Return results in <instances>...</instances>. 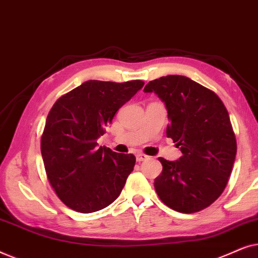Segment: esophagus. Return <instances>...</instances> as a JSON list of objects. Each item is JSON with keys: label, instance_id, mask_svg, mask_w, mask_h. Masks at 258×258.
I'll use <instances>...</instances> for the list:
<instances>
[{"label": "esophagus", "instance_id": "esophagus-1", "mask_svg": "<svg viewBox=\"0 0 258 258\" xmlns=\"http://www.w3.org/2000/svg\"><path fill=\"white\" fill-rule=\"evenodd\" d=\"M148 158H149V156H147V155H144V154H137L136 155V161L137 162L146 161V160H148Z\"/></svg>", "mask_w": 258, "mask_h": 258}]
</instances>
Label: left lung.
<instances>
[{
	"label": "left lung",
	"instance_id": "8db88e82",
	"mask_svg": "<svg viewBox=\"0 0 258 258\" xmlns=\"http://www.w3.org/2000/svg\"><path fill=\"white\" fill-rule=\"evenodd\" d=\"M143 91L155 93L165 104L167 137L183 154L176 161L158 158L163 165L154 183L158 197L178 213L206 209L223 192L237 151L223 102L214 91L181 75L150 81Z\"/></svg>",
	"mask_w": 258,
	"mask_h": 258
}]
</instances>
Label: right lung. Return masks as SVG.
Returning a JSON list of instances; mask_svg holds the SVG:
<instances>
[{"label": "right lung", "instance_id": "obj_1", "mask_svg": "<svg viewBox=\"0 0 258 258\" xmlns=\"http://www.w3.org/2000/svg\"><path fill=\"white\" fill-rule=\"evenodd\" d=\"M144 86L89 80L59 97L49 111L41 153L55 192L70 209L89 214L117 199L136 158L97 147L119 108Z\"/></svg>", "mask_w": 258, "mask_h": 258}]
</instances>
